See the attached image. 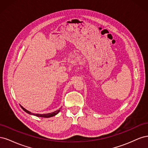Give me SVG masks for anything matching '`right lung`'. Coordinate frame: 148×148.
Wrapping results in <instances>:
<instances>
[{
  "mask_svg": "<svg viewBox=\"0 0 148 148\" xmlns=\"http://www.w3.org/2000/svg\"><path fill=\"white\" fill-rule=\"evenodd\" d=\"M21 106V107L22 109H23V110H24V111H25L26 113H28V114H32V115H36V116H37V117H45V118H49V117H53V116H54V115H57L58 113L59 112H60V109H59V110H56V111H55V112H52V113H49V114H33V113H31V112H30L29 111H28V110H27L26 109H25L24 107H22L21 106Z\"/></svg>",
  "mask_w": 148,
  "mask_h": 148,
  "instance_id": "obj_1",
  "label": "right lung"
}]
</instances>
